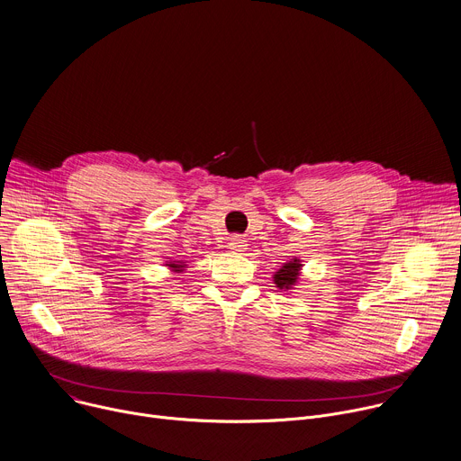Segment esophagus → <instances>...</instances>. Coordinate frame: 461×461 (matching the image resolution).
<instances>
[{
  "label": "esophagus",
  "mask_w": 461,
  "mask_h": 461,
  "mask_svg": "<svg viewBox=\"0 0 461 461\" xmlns=\"http://www.w3.org/2000/svg\"><path fill=\"white\" fill-rule=\"evenodd\" d=\"M229 249L234 250V252H240V250L247 249V240L243 236H240V234H234L229 240Z\"/></svg>",
  "instance_id": "obj_1"
}]
</instances>
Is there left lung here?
Listing matches in <instances>:
<instances>
[{"label": "left lung", "instance_id": "left-lung-1", "mask_svg": "<svg viewBox=\"0 0 461 461\" xmlns=\"http://www.w3.org/2000/svg\"><path fill=\"white\" fill-rule=\"evenodd\" d=\"M300 267H302V264H300V260H291V262H287V264H284L282 266V269L280 271H276V275H275V284H276V287L278 289H284V291H287V289H291L294 284H296V280H298V276H300Z\"/></svg>", "mask_w": 461, "mask_h": 461}]
</instances>
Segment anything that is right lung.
Wrapping results in <instances>:
<instances>
[{
  "label": "right lung",
  "mask_w": 461,
  "mask_h": 461,
  "mask_svg": "<svg viewBox=\"0 0 461 461\" xmlns=\"http://www.w3.org/2000/svg\"><path fill=\"white\" fill-rule=\"evenodd\" d=\"M170 267H174L176 271H181V267H185V266H179V264H170Z\"/></svg>",
  "instance_id": "1"
}]
</instances>
